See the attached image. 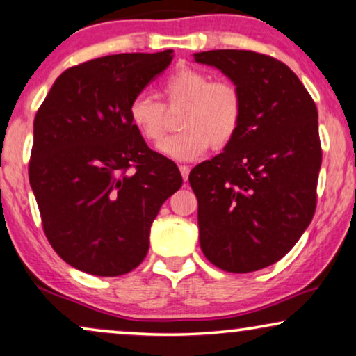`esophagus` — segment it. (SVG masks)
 I'll return each instance as SVG.
<instances>
[{
    "mask_svg": "<svg viewBox=\"0 0 356 356\" xmlns=\"http://www.w3.org/2000/svg\"><path fill=\"white\" fill-rule=\"evenodd\" d=\"M179 169H181V174H182L184 181H187L188 172H191V168H188V165H186V164H181V165H179Z\"/></svg>",
    "mask_w": 356,
    "mask_h": 356,
    "instance_id": "obj_1",
    "label": "esophagus"
}]
</instances>
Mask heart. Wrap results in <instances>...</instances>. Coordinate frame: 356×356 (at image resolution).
Returning <instances> with one entry per match:
<instances>
[{
	"label": "heart",
	"instance_id": "obj_1",
	"mask_svg": "<svg viewBox=\"0 0 356 356\" xmlns=\"http://www.w3.org/2000/svg\"><path fill=\"white\" fill-rule=\"evenodd\" d=\"M164 106L181 108V134L170 136L161 151L177 161H191L205 154L210 146L222 149L239 134L244 101L239 88L231 81H211L197 68L175 70L161 84ZM148 94L140 92L129 104V120L141 138L159 145L165 136V108Z\"/></svg>",
	"mask_w": 356,
	"mask_h": 356
}]
</instances>
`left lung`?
Masks as SVG:
<instances>
[{
    "label": "left lung",
    "mask_w": 356,
    "mask_h": 356,
    "mask_svg": "<svg viewBox=\"0 0 356 356\" xmlns=\"http://www.w3.org/2000/svg\"><path fill=\"white\" fill-rule=\"evenodd\" d=\"M239 88L244 117L225 151L191 170L200 248L249 273L290 252L314 216L322 163L316 104L285 63L250 50L193 54Z\"/></svg>",
    "instance_id": "obj_1"
}]
</instances>
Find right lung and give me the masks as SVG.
<instances>
[{
    "label": "right lung",
    "instance_id": "add662e5",
    "mask_svg": "<svg viewBox=\"0 0 356 356\" xmlns=\"http://www.w3.org/2000/svg\"><path fill=\"white\" fill-rule=\"evenodd\" d=\"M172 61V50L118 54L63 71L34 118L29 181L56 254L81 272L118 277L143 262L179 168L149 149L129 104Z\"/></svg>",
    "mask_w": 356,
    "mask_h": 356
}]
</instances>
